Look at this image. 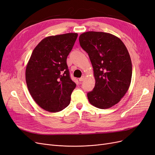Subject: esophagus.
Returning a JSON list of instances; mask_svg holds the SVG:
<instances>
[{
	"label": "esophagus",
	"mask_w": 155,
	"mask_h": 155,
	"mask_svg": "<svg viewBox=\"0 0 155 155\" xmlns=\"http://www.w3.org/2000/svg\"><path fill=\"white\" fill-rule=\"evenodd\" d=\"M84 79H85V76H82L81 78H80L79 79V81H83L84 80Z\"/></svg>",
	"instance_id": "esophagus-1"
}]
</instances>
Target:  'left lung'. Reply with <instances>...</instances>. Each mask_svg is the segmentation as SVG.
I'll return each mask as SVG.
<instances>
[{"label":"left lung","instance_id":"1","mask_svg":"<svg viewBox=\"0 0 155 155\" xmlns=\"http://www.w3.org/2000/svg\"><path fill=\"white\" fill-rule=\"evenodd\" d=\"M91 61L96 83L87 93L93 106L105 109L121 100L129 88L132 63L126 46L116 36L105 32L87 31L79 37Z\"/></svg>","mask_w":155,"mask_h":155}]
</instances>
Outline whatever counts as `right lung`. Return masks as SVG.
<instances>
[{"label":"right lung","instance_id":"1","mask_svg":"<svg viewBox=\"0 0 155 155\" xmlns=\"http://www.w3.org/2000/svg\"><path fill=\"white\" fill-rule=\"evenodd\" d=\"M77 37L76 33L46 37L36 46L27 64L28 89L46 111L59 112L70 104L76 85L70 77L67 58Z\"/></svg>","mask_w":155,"mask_h":155}]
</instances>
